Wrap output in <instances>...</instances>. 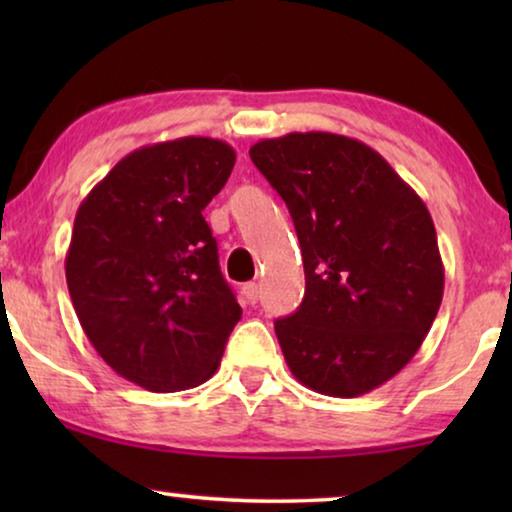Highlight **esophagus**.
<instances>
[{
  "label": "esophagus",
  "instance_id": "obj_1",
  "mask_svg": "<svg viewBox=\"0 0 512 512\" xmlns=\"http://www.w3.org/2000/svg\"><path fill=\"white\" fill-rule=\"evenodd\" d=\"M242 293H244V298H247V303H251V305H256V300H258V284L256 282H247L242 286Z\"/></svg>",
  "mask_w": 512,
  "mask_h": 512
}]
</instances>
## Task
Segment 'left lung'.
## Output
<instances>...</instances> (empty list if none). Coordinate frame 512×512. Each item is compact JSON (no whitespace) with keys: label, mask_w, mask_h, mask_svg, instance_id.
Instances as JSON below:
<instances>
[{"label":"left lung","mask_w":512,"mask_h":512,"mask_svg":"<svg viewBox=\"0 0 512 512\" xmlns=\"http://www.w3.org/2000/svg\"><path fill=\"white\" fill-rule=\"evenodd\" d=\"M249 156L289 207L303 251V303L275 321L284 359L319 394H368L417 354L443 300L429 209L359 139L291 132Z\"/></svg>","instance_id":"8db88e82"}]
</instances>
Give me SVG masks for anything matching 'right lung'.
<instances>
[{
  "label": "right lung",
  "instance_id": "add662e5",
  "mask_svg": "<svg viewBox=\"0 0 512 512\" xmlns=\"http://www.w3.org/2000/svg\"><path fill=\"white\" fill-rule=\"evenodd\" d=\"M235 151L181 137L132 151L81 202L65 275L97 354L125 380L167 394L219 368L242 317L202 209Z\"/></svg>",
  "mask_w": 512,
  "mask_h": 512
}]
</instances>
